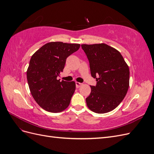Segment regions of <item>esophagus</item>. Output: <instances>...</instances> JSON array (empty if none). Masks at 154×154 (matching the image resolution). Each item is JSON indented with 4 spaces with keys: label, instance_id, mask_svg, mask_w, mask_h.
<instances>
[{
    "label": "esophagus",
    "instance_id": "obj_1",
    "mask_svg": "<svg viewBox=\"0 0 154 154\" xmlns=\"http://www.w3.org/2000/svg\"><path fill=\"white\" fill-rule=\"evenodd\" d=\"M82 85V83H81L80 82H76V88L80 87Z\"/></svg>",
    "mask_w": 154,
    "mask_h": 154
}]
</instances>
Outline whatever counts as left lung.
Returning a JSON list of instances; mask_svg holds the SVG:
<instances>
[{
  "mask_svg": "<svg viewBox=\"0 0 154 154\" xmlns=\"http://www.w3.org/2000/svg\"><path fill=\"white\" fill-rule=\"evenodd\" d=\"M89 61L91 76L97 84L91 86L87 105L97 114L116 109L126 96L129 87L130 71L119 51L105 44H82Z\"/></svg>",
  "mask_w": 154,
  "mask_h": 154,
  "instance_id": "8db88e82",
  "label": "left lung"
}]
</instances>
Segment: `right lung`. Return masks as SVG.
<instances>
[{
	"instance_id": "add662e5",
	"label": "right lung",
	"mask_w": 154,
	"mask_h": 154,
	"mask_svg": "<svg viewBox=\"0 0 154 154\" xmlns=\"http://www.w3.org/2000/svg\"><path fill=\"white\" fill-rule=\"evenodd\" d=\"M78 44L52 42L32 55L27 70V83L32 96L40 107L50 112L66 109L76 89L74 82L57 80L69 56L77 51Z\"/></svg>"
}]
</instances>
